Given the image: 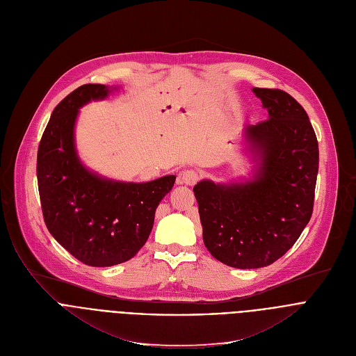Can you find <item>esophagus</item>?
Wrapping results in <instances>:
<instances>
[{"label":"esophagus","mask_w":356,"mask_h":356,"mask_svg":"<svg viewBox=\"0 0 356 356\" xmlns=\"http://www.w3.org/2000/svg\"><path fill=\"white\" fill-rule=\"evenodd\" d=\"M200 180V175L196 170H184L177 176V184L193 186Z\"/></svg>","instance_id":"esophagus-1"}]
</instances>
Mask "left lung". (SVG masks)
<instances>
[{
  "label": "left lung",
  "instance_id": "8db88e82",
  "mask_svg": "<svg viewBox=\"0 0 356 356\" xmlns=\"http://www.w3.org/2000/svg\"><path fill=\"white\" fill-rule=\"evenodd\" d=\"M253 91L269 113L245 130L260 159L253 181L202 180L193 187L204 246L238 269L269 266L295 245L312 216L319 169L318 140L305 108L283 90Z\"/></svg>",
  "mask_w": 356,
  "mask_h": 356
}]
</instances>
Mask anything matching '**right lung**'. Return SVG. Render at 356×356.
I'll use <instances>...</instances> for the list:
<instances>
[{
    "label": "right lung",
    "mask_w": 356,
    "mask_h": 356,
    "mask_svg": "<svg viewBox=\"0 0 356 356\" xmlns=\"http://www.w3.org/2000/svg\"><path fill=\"white\" fill-rule=\"evenodd\" d=\"M110 88L84 84L53 110L40 140L37 181L47 229L88 266H113L131 259L149 239L160 200L176 176L147 183L102 179L80 163L74 149L79 108L104 99Z\"/></svg>",
    "instance_id": "right-lung-1"
}]
</instances>
